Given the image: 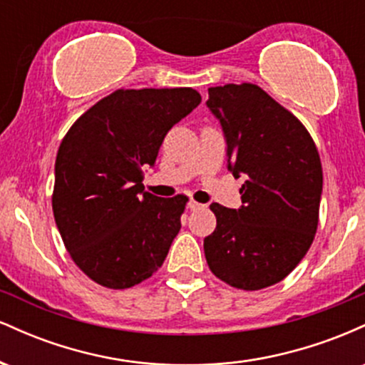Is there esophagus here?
Segmentation results:
<instances>
[{"mask_svg": "<svg viewBox=\"0 0 365 365\" xmlns=\"http://www.w3.org/2000/svg\"><path fill=\"white\" fill-rule=\"evenodd\" d=\"M187 207H188V209H190V211H195V209H200V207H204V206H202V204L195 202V200H188Z\"/></svg>", "mask_w": 365, "mask_h": 365, "instance_id": "34e87169", "label": "esophagus"}]
</instances>
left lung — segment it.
I'll use <instances>...</instances> for the list:
<instances>
[{"label": "left lung", "mask_w": 365, "mask_h": 365, "mask_svg": "<svg viewBox=\"0 0 365 365\" xmlns=\"http://www.w3.org/2000/svg\"><path fill=\"white\" fill-rule=\"evenodd\" d=\"M228 170L244 177L242 206L211 204L216 230L204 238L209 269L242 290L282 282L311 247L319 220L322 168L312 137L254 83L209 87Z\"/></svg>", "instance_id": "8db88e82"}]
</instances>
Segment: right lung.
<instances>
[{
    "label": "right lung",
    "instance_id": "right-lung-1",
    "mask_svg": "<svg viewBox=\"0 0 365 365\" xmlns=\"http://www.w3.org/2000/svg\"><path fill=\"white\" fill-rule=\"evenodd\" d=\"M200 104L190 87L118 89L96 103L61 140L53 212L73 262L113 290L153 276L178 235L187 197L144 192L168 130Z\"/></svg>",
    "mask_w": 365,
    "mask_h": 365
}]
</instances>
